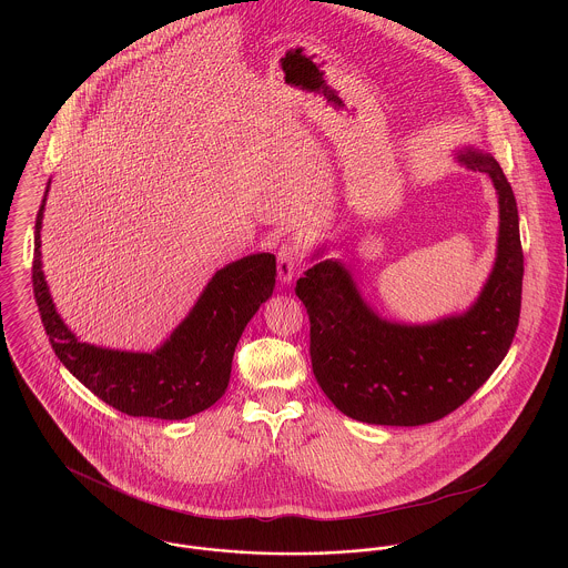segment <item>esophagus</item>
Masks as SVG:
<instances>
[{"instance_id":"34e87169","label":"esophagus","mask_w":568,"mask_h":568,"mask_svg":"<svg viewBox=\"0 0 568 568\" xmlns=\"http://www.w3.org/2000/svg\"><path fill=\"white\" fill-rule=\"evenodd\" d=\"M300 262H302V255H300V246L296 243H287L281 246L278 262H276V272H278V281L283 285L292 283Z\"/></svg>"}]
</instances>
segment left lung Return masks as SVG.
I'll return each instance as SVG.
<instances>
[{"label":"left lung","mask_w":568,"mask_h":568,"mask_svg":"<svg viewBox=\"0 0 568 568\" xmlns=\"http://www.w3.org/2000/svg\"><path fill=\"white\" fill-rule=\"evenodd\" d=\"M456 160L484 172L498 195L496 260L477 300L430 324L381 317L341 260H322L297 278L311 320L313 373L341 413L377 426H422L464 405L514 343L521 306L524 253L514 190L498 162L464 146Z\"/></svg>","instance_id":"left-lung-1"}]
</instances>
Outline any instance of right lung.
I'll return each instance as SVG.
<instances>
[{
	"label": "right lung",
	"mask_w": 568,
	"mask_h": 568,
	"mask_svg": "<svg viewBox=\"0 0 568 568\" xmlns=\"http://www.w3.org/2000/svg\"><path fill=\"white\" fill-rule=\"evenodd\" d=\"M44 191L33 232V296L59 362L106 405L132 417L185 419L225 394L244 327L272 296L276 260L253 253L213 274L190 315L155 352H119L81 343L54 308L42 272Z\"/></svg>",
	"instance_id": "1"
}]
</instances>
